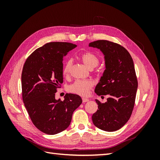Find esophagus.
<instances>
[{"label":"esophagus","instance_id":"1","mask_svg":"<svg viewBox=\"0 0 160 160\" xmlns=\"http://www.w3.org/2000/svg\"><path fill=\"white\" fill-rule=\"evenodd\" d=\"M82 101H83V103H85V102H88V101H89V99H87V98H82Z\"/></svg>","mask_w":160,"mask_h":160}]
</instances>
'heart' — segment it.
I'll return each mask as SVG.
<instances>
[{
  "instance_id": "1",
  "label": "heart",
  "mask_w": 160,
  "mask_h": 160,
  "mask_svg": "<svg viewBox=\"0 0 160 160\" xmlns=\"http://www.w3.org/2000/svg\"><path fill=\"white\" fill-rule=\"evenodd\" d=\"M81 59L83 64L89 69H93L98 65L99 62V57L91 52H87L81 55ZM72 65V60L69 59L67 60L62 68V73L65 76H69L71 66ZM93 83L91 80H77L71 84L68 88L71 93L79 95L81 96H87L91 89L93 88Z\"/></svg>"
}]
</instances>
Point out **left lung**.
<instances>
[{
  "instance_id": "left-lung-1",
  "label": "left lung",
  "mask_w": 160,
  "mask_h": 160,
  "mask_svg": "<svg viewBox=\"0 0 160 160\" xmlns=\"http://www.w3.org/2000/svg\"><path fill=\"white\" fill-rule=\"evenodd\" d=\"M104 55L105 69L95 92L109 97L105 103L95 99L98 109L92 115L93 124L105 132H115L128 122L134 107L138 81L132 57L124 47L106 40L91 42Z\"/></svg>"
}]
</instances>
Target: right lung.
<instances>
[{
  "label": "right lung",
  "instance_id": "add662e5",
  "mask_svg": "<svg viewBox=\"0 0 160 160\" xmlns=\"http://www.w3.org/2000/svg\"><path fill=\"white\" fill-rule=\"evenodd\" d=\"M75 47L70 42H48L34 51L24 65V103L33 124L46 134L55 135L68 128L72 113L82 103L79 95L71 93H67L62 101L55 99L63 82V57Z\"/></svg>",
  "mask_w": 160,
  "mask_h": 160
}]
</instances>
